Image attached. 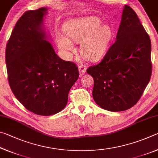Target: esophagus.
<instances>
[{
    "label": "esophagus",
    "mask_w": 158,
    "mask_h": 158,
    "mask_svg": "<svg viewBox=\"0 0 158 158\" xmlns=\"http://www.w3.org/2000/svg\"><path fill=\"white\" fill-rule=\"evenodd\" d=\"M79 74L80 76H82L83 74H85V71H86V67L84 65H81L79 67Z\"/></svg>",
    "instance_id": "esophagus-1"
}]
</instances>
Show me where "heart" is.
I'll use <instances>...</instances> for the list:
<instances>
[{
  "label": "heart",
  "mask_w": 158,
  "mask_h": 158,
  "mask_svg": "<svg viewBox=\"0 0 158 158\" xmlns=\"http://www.w3.org/2000/svg\"><path fill=\"white\" fill-rule=\"evenodd\" d=\"M100 19L86 17L74 19L65 26V35L56 38L60 49L71 52L73 42L81 44L80 52L85 59L96 61L105 54L112 38V30L108 24H102Z\"/></svg>",
  "instance_id": "1"
}]
</instances>
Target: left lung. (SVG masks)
<instances>
[{"mask_svg": "<svg viewBox=\"0 0 158 158\" xmlns=\"http://www.w3.org/2000/svg\"><path fill=\"white\" fill-rule=\"evenodd\" d=\"M151 43L135 12L125 5L116 40L87 73L94 80L93 98L101 108L122 111L136 105L151 79Z\"/></svg>", "mask_w": 158, "mask_h": 158, "instance_id": "1", "label": "left lung"}]
</instances>
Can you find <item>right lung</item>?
Segmentation results:
<instances>
[{"instance_id": "right-lung-1", "label": "right lung", "mask_w": 158, "mask_h": 158, "mask_svg": "<svg viewBox=\"0 0 158 158\" xmlns=\"http://www.w3.org/2000/svg\"><path fill=\"white\" fill-rule=\"evenodd\" d=\"M47 8L26 12L17 21L5 50L12 91L26 109L40 116L65 107L79 78L78 67L58 56L43 28Z\"/></svg>"}]
</instances>
